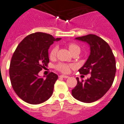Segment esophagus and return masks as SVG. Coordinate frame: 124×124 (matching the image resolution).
<instances>
[{"mask_svg":"<svg viewBox=\"0 0 124 124\" xmlns=\"http://www.w3.org/2000/svg\"><path fill=\"white\" fill-rule=\"evenodd\" d=\"M60 77H61V78H68L69 76H66V75H60Z\"/></svg>","mask_w":124,"mask_h":124,"instance_id":"obj_1","label":"esophagus"}]
</instances>
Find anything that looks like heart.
Wrapping results in <instances>:
<instances>
[{"mask_svg": "<svg viewBox=\"0 0 124 124\" xmlns=\"http://www.w3.org/2000/svg\"><path fill=\"white\" fill-rule=\"evenodd\" d=\"M68 48L70 49V50L71 51V52L75 51L76 50H80V47L76 45V44H68ZM58 46H54L52 50H50V58H54V57L56 56L57 52H58ZM71 67V66L69 64H64V63H59L56 66V68L57 70H59L60 72L63 73H68L70 70V68Z\"/></svg>", "mask_w": 124, "mask_h": 124, "instance_id": "1", "label": "heart"}]
</instances>
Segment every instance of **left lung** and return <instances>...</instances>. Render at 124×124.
I'll return each instance as SVG.
<instances>
[{"mask_svg":"<svg viewBox=\"0 0 124 124\" xmlns=\"http://www.w3.org/2000/svg\"><path fill=\"white\" fill-rule=\"evenodd\" d=\"M76 39L86 42L90 47L88 58L78 71L91 76L85 81L76 78L77 85L72 94L79 101L91 103L101 98L112 86L116 72V60L108 44L98 36L88 34Z\"/></svg>","mask_w":124,"mask_h":124,"instance_id":"left-lung-1","label":"left lung"}]
</instances>
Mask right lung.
I'll list each match as a JSON object with an SVG mask.
<instances>
[{
  "label": "right lung",
  "instance_id": "add662e5",
  "mask_svg": "<svg viewBox=\"0 0 124 124\" xmlns=\"http://www.w3.org/2000/svg\"><path fill=\"white\" fill-rule=\"evenodd\" d=\"M60 39L46 33L35 32L18 45L10 61L9 75L12 88L23 101L39 104L52 96L58 75L51 72L43 78H39L38 73L48 64L50 45Z\"/></svg>",
  "mask_w": 124,
  "mask_h": 124
}]
</instances>
